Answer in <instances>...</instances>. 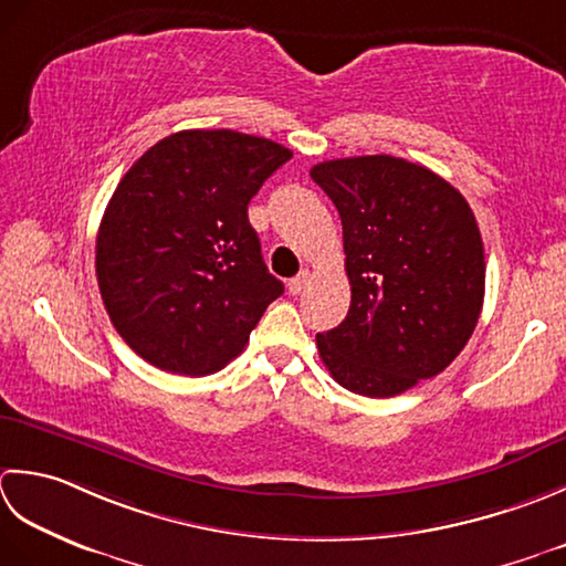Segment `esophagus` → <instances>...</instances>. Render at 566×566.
<instances>
[{"mask_svg": "<svg viewBox=\"0 0 566 566\" xmlns=\"http://www.w3.org/2000/svg\"><path fill=\"white\" fill-rule=\"evenodd\" d=\"M310 279H313V273H310L307 269L305 271H300L295 279H291L287 281V291H291L293 295H300L307 287V283H310Z\"/></svg>", "mask_w": 566, "mask_h": 566, "instance_id": "34e87169", "label": "esophagus"}]
</instances>
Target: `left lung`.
<instances>
[{
  "label": "left lung",
  "mask_w": 566,
  "mask_h": 566,
  "mask_svg": "<svg viewBox=\"0 0 566 566\" xmlns=\"http://www.w3.org/2000/svg\"><path fill=\"white\" fill-rule=\"evenodd\" d=\"M310 176L342 217L352 285L347 317L317 334L332 378L390 398L442 374L474 334L486 283L464 195L396 156L325 160Z\"/></svg>",
  "instance_id": "8db88e82"
}]
</instances>
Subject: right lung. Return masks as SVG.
Masks as SVG:
<instances>
[{"label":"right lung","mask_w":566,"mask_h":566,"mask_svg":"<svg viewBox=\"0 0 566 566\" xmlns=\"http://www.w3.org/2000/svg\"><path fill=\"white\" fill-rule=\"evenodd\" d=\"M293 151L232 129L160 138L126 170L97 232V283L114 329L156 368L210 376L244 352L283 283L249 202Z\"/></svg>","instance_id":"1"}]
</instances>
